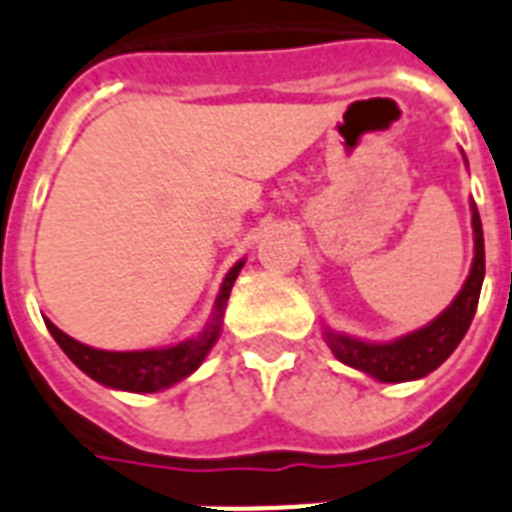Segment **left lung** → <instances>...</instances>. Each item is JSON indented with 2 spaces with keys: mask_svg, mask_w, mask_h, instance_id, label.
<instances>
[{
  "mask_svg": "<svg viewBox=\"0 0 512 512\" xmlns=\"http://www.w3.org/2000/svg\"><path fill=\"white\" fill-rule=\"evenodd\" d=\"M472 229H475V261L472 272L459 297L432 324L418 329V332L399 337L394 343H361L353 337L337 332H324L326 343L332 348L337 359L383 380V383H402V380H416L437 370L461 343L472 324V315L478 307L480 286H483V272H486V253H483V226H480L478 207L472 205Z\"/></svg>",
  "mask_w": 512,
  "mask_h": 512,
  "instance_id": "left-lung-1",
  "label": "left lung"
}]
</instances>
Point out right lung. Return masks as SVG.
Segmentation results:
<instances>
[{
	"label": "right lung",
	"mask_w": 512,
	"mask_h": 512,
	"mask_svg": "<svg viewBox=\"0 0 512 512\" xmlns=\"http://www.w3.org/2000/svg\"><path fill=\"white\" fill-rule=\"evenodd\" d=\"M240 264H234L229 275H226L221 294L215 299V313L213 321L207 326L205 332L199 334L197 340H186V343L172 345V348H161V351H96L88 345L72 340L69 334H64L59 326L48 324V332L53 334V340L61 345V351L67 353L69 359L78 364L80 370L86 372L88 378H94L96 383L110 388H121V391H134V394H153L161 388L178 383L186 375L197 370L199 364L205 361L210 348L218 340L221 332V315H224L226 299L232 291Z\"/></svg>",
	"instance_id": "1"
}]
</instances>
